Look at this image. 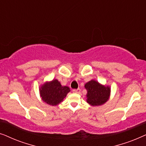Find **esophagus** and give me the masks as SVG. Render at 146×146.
I'll return each mask as SVG.
<instances>
[{
  "mask_svg": "<svg viewBox=\"0 0 146 146\" xmlns=\"http://www.w3.org/2000/svg\"><path fill=\"white\" fill-rule=\"evenodd\" d=\"M72 92L74 93H80V89L78 88V89H74Z\"/></svg>",
  "mask_w": 146,
  "mask_h": 146,
  "instance_id": "1",
  "label": "esophagus"
}]
</instances>
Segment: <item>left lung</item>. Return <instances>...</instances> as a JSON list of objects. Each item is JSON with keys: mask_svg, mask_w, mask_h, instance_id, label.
<instances>
[{"mask_svg": "<svg viewBox=\"0 0 146 146\" xmlns=\"http://www.w3.org/2000/svg\"><path fill=\"white\" fill-rule=\"evenodd\" d=\"M85 88L88 91L87 102L93 106L102 105L109 98L110 88L100 84L96 81L88 82L85 84Z\"/></svg>", "mask_w": 146, "mask_h": 146, "instance_id": "8db88e82", "label": "left lung"}]
</instances>
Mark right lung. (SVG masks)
I'll return each mask as SVG.
<instances>
[{
    "label": "right lung",
    "mask_w": 146,
    "mask_h": 146,
    "mask_svg": "<svg viewBox=\"0 0 146 146\" xmlns=\"http://www.w3.org/2000/svg\"><path fill=\"white\" fill-rule=\"evenodd\" d=\"M70 91L68 87L62 86L57 80L44 84L40 89L42 100L52 106H56L60 103Z\"/></svg>",
    "instance_id": "obj_1"
}]
</instances>
